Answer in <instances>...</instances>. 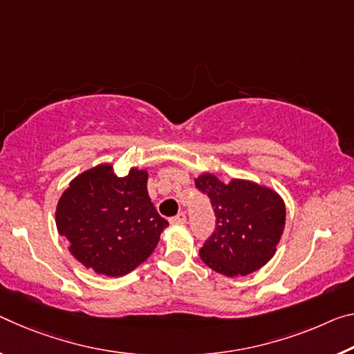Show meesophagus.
<instances>
[{
	"mask_svg": "<svg viewBox=\"0 0 354 354\" xmlns=\"http://www.w3.org/2000/svg\"><path fill=\"white\" fill-rule=\"evenodd\" d=\"M186 221H187L186 214H184V212H179L178 216L170 218V223L171 225H183V223H186Z\"/></svg>",
	"mask_w": 354,
	"mask_h": 354,
	"instance_id": "obj_1",
	"label": "esophagus"
}]
</instances>
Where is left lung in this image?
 <instances>
[{
  "instance_id": "8db88e82",
  "label": "left lung",
  "mask_w": 354,
  "mask_h": 354,
  "mask_svg": "<svg viewBox=\"0 0 354 354\" xmlns=\"http://www.w3.org/2000/svg\"><path fill=\"white\" fill-rule=\"evenodd\" d=\"M195 187L207 195L216 228L200 249L207 266L227 277L248 276L271 260L285 225L282 198L268 187L201 175Z\"/></svg>"
}]
</instances>
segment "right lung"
I'll return each instance as SVG.
<instances>
[{
  "mask_svg": "<svg viewBox=\"0 0 354 354\" xmlns=\"http://www.w3.org/2000/svg\"><path fill=\"white\" fill-rule=\"evenodd\" d=\"M145 170L120 178L111 165H97L64 190L56 227L82 265L120 277L153 254L168 222L151 203Z\"/></svg>",
  "mask_w": 354,
  "mask_h": 354,
  "instance_id": "add662e5",
  "label": "right lung"
}]
</instances>
